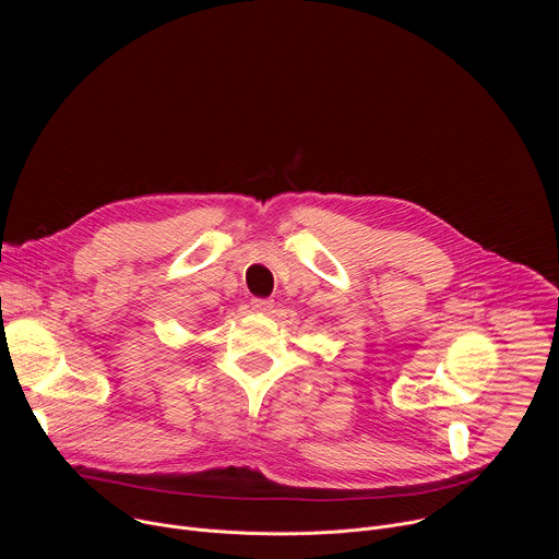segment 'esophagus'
Instances as JSON below:
<instances>
[{"label":"esophagus","mask_w":559,"mask_h":559,"mask_svg":"<svg viewBox=\"0 0 559 559\" xmlns=\"http://www.w3.org/2000/svg\"><path fill=\"white\" fill-rule=\"evenodd\" d=\"M274 307L272 298H252V309L259 313H270Z\"/></svg>","instance_id":"34e87169"}]
</instances>
